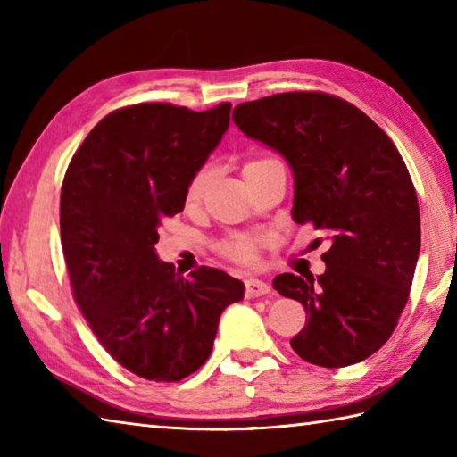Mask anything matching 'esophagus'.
I'll use <instances>...</instances> for the list:
<instances>
[{
	"label": "esophagus",
	"mask_w": 457,
	"mask_h": 457,
	"mask_svg": "<svg viewBox=\"0 0 457 457\" xmlns=\"http://www.w3.org/2000/svg\"><path fill=\"white\" fill-rule=\"evenodd\" d=\"M269 283L265 280H259V278H247L245 280V296L247 298H257V296H265L269 295Z\"/></svg>",
	"instance_id": "1"
}]
</instances>
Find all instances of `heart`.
I'll use <instances>...</instances> for the list:
<instances>
[{
    "label": "heart",
    "instance_id": "heart-1",
    "mask_svg": "<svg viewBox=\"0 0 457 457\" xmlns=\"http://www.w3.org/2000/svg\"><path fill=\"white\" fill-rule=\"evenodd\" d=\"M269 159H255V161H247L244 164V177L253 170L259 164H263ZM212 167L208 164H204L196 172L192 174L188 184H187V190H184V204H187V208H196L198 204L202 202L204 194H206L208 184L212 180ZM259 247H261V241L255 237H249V236H231L229 239L223 241L220 245V251L223 257H228L229 261H234V263L239 265H255L259 261Z\"/></svg>",
    "mask_w": 457,
    "mask_h": 457
}]
</instances>
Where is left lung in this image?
<instances>
[{"mask_svg": "<svg viewBox=\"0 0 457 457\" xmlns=\"http://www.w3.org/2000/svg\"><path fill=\"white\" fill-rule=\"evenodd\" d=\"M234 123L290 164L295 221L332 237L324 275L273 280L306 310L290 345L320 367L363 361L395 332L420 251L419 200L401 153L361 110L324 92L239 104Z\"/></svg>", "mask_w": 457, "mask_h": 457, "instance_id": "1", "label": "left lung"}]
</instances>
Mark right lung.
<instances>
[{"label":"right lung","mask_w":457,"mask_h":457,"mask_svg":"<svg viewBox=\"0 0 457 457\" xmlns=\"http://www.w3.org/2000/svg\"><path fill=\"white\" fill-rule=\"evenodd\" d=\"M229 110H115L64 174L61 241L76 304L105 352L147 381H180L206 363L221 312L245 293L220 269L184 278L154 253L162 218L184 210L187 184L228 131Z\"/></svg>","instance_id":"add662e5"}]
</instances>
